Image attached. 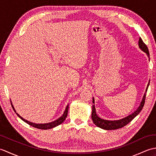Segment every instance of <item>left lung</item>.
<instances>
[{"instance_id":"8db88e82","label":"left lung","mask_w":156,"mask_h":156,"mask_svg":"<svg viewBox=\"0 0 156 156\" xmlns=\"http://www.w3.org/2000/svg\"><path fill=\"white\" fill-rule=\"evenodd\" d=\"M139 47H140V48L142 51H144L145 53H146L149 59H150V53H149L148 48L147 47V45L144 44V42L143 41V40H142L141 37L140 38V39H139ZM149 84H150V82H149V83L147 84L145 92H146L147 90ZM145 92L143 98H142L140 105L139 106V107L137 108L136 111H135L134 112H133L131 115H129L128 117H126L123 119H120V120H117V121L105 120V119H102L100 117H98V115H97V112H96V109L94 107V99L93 98H92V103H93V105H92V121H93L94 125H97V127H100L101 129H106V130H114V129H117L119 128L123 127L124 126L127 125L129 122H131L132 120H133V119L136 117V116L140 113L141 111L142 110V108H143L145 104V96H146Z\"/></svg>"}]
</instances>
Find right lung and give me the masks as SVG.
<instances>
[{"instance_id": "right-lung-1", "label": "right lung", "mask_w": 156, "mask_h": 156, "mask_svg": "<svg viewBox=\"0 0 156 156\" xmlns=\"http://www.w3.org/2000/svg\"><path fill=\"white\" fill-rule=\"evenodd\" d=\"M11 106H12V108H13V110H14V111L16 112L15 109L14 107H13V105H12L11 101ZM68 107H69V105H68L67 107H66V109H65V111H64V114H63L59 119H58L57 120H55V121H53V122H48V123H44V124L34 123V122H30V121H27V120H25V119H23V117H21V116H20L18 113H16V114L17 115L18 117H19V118H21L23 121L25 122H27V123L29 124V125L33 126V127H34L37 128V129H49L54 128V127H56V126H58V125H59L62 124V122L65 121V119H66V117H67V115H68Z\"/></svg>"}]
</instances>
